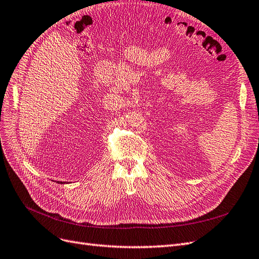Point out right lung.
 Segmentation results:
<instances>
[{"label": "right lung", "mask_w": 259, "mask_h": 259, "mask_svg": "<svg viewBox=\"0 0 259 259\" xmlns=\"http://www.w3.org/2000/svg\"><path fill=\"white\" fill-rule=\"evenodd\" d=\"M58 184H66V183H64V182H58Z\"/></svg>", "instance_id": "obj_1"}]
</instances>
